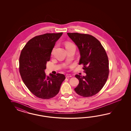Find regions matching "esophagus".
<instances>
[{
	"label": "esophagus",
	"instance_id": "obj_1",
	"mask_svg": "<svg viewBox=\"0 0 131 131\" xmlns=\"http://www.w3.org/2000/svg\"><path fill=\"white\" fill-rule=\"evenodd\" d=\"M71 75H70V74H66V78H69V77H71Z\"/></svg>",
	"mask_w": 131,
	"mask_h": 131
}]
</instances>
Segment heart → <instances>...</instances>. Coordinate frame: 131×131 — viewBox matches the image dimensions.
<instances>
[{
  "mask_svg": "<svg viewBox=\"0 0 131 131\" xmlns=\"http://www.w3.org/2000/svg\"><path fill=\"white\" fill-rule=\"evenodd\" d=\"M65 48H66V49H67L68 48H71V47H75V45L73 44H72L71 42H66L65 44ZM53 51H54V49L53 50L52 52V54L53 53Z\"/></svg>",
  "mask_w": 131,
  "mask_h": 131,
  "instance_id": "b5f03b06",
  "label": "heart"
}]
</instances>
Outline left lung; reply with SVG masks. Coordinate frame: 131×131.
I'll return each mask as SVG.
<instances>
[{
	"label": "left lung",
	"instance_id": "1",
	"mask_svg": "<svg viewBox=\"0 0 131 131\" xmlns=\"http://www.w3.org/2000/svg\"><path fill=\"white\" fill-rule=\"evenodd\" d=\"M77 45L81 58L79 65L83 64L85 76L76 74L79 81L74 88L76 93L83 97L95 95L104 86L109 74V63L104 48L94 36L77 32L67 33Z\"/></svg>",
	"mask_w": 131,
	"mask_h": 131
}]
</instances>
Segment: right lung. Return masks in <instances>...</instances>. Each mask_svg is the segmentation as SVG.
<instances>
[{
	"label": "right lung",
	"mask_w": 131,
	"mask_h": 131,
	"mask_svg": "<svg viewBox=\"0 0 131 131\" xmlns=\"http://www.w3.org/2000/svg\"><path fill=\"white\" fill-rule=\"evenodd\" d=\"M63 32L47 33L30 40L22 49L19 58V71L25 85L32 94L42 99L55 96L65 79L63 74L47 76L46 64L56 41Z\"/></svg>",
	"instance_id": "obj_1"
}]
</instances>
